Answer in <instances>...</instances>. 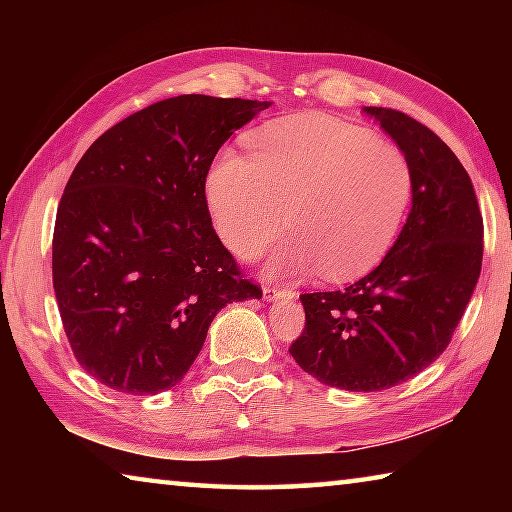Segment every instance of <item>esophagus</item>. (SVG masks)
Segmentation results:
<instances>
[{"label":"esophagus","mask_w":512,"mask_h":512,"mask_svg":"<svg viewBox=\"0 0 512 512\" xmlns=\"http://www.w3.org/2000/svg\"><path fill=\"white\" fill-rule=\"evenodd\" d=\"M264 298L271 302V300H277V298H296V293H293L291 289H284V287H277V284H266L264 287Z\"/></svg>","instance_id":"obj_1"}]
</instances>
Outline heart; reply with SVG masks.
I'll list each match as a JSON object with an SVG mask.
<instances>
[{"mask_svg":"<svg viewBox=\"0 0 512 512\" xmlns=\"http://www.w3.org/2000/svg\"><path fill=\"white\" fill-rule=\"evenodd\" d=\"M250 158L225 153L207 178V201L223 244L255 257L287 230L275 273L325 271L348 282L393 248L413 198V171L397 146L327 115L280 119L250 135Z\"/></svg>","mask_w":512,"mask_h":512,"instance_id":"b5f03b06","label":"heart"}]
</instances>
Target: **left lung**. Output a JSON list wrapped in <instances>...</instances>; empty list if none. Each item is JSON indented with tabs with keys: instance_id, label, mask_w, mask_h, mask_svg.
<instances>
[{
	"instance_id": "obj_1",
	"label": "left lung",
	"mask_w": 512,
	"mask_h": 512,
	"mask_svg": "<svg viewBox=\"0 0 512 512\" xmlns=\"http://www.w3.org/2000/svg\"><path fill=\"white\" fill-rule=\"evenodd\" d=\"M413 171L411 212L381 264L343 291L302 293L291 357L354 393L386 391L431 366L452 341L483 259V219L454 151L400 110L368 106Z\"/></svg>"
}]
</instances>
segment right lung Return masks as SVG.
<instances>
[{
  "label": "right lung",
  "mask_w": 512,
  "mask_h": 512,
  "mask_svg": "<svg viewBox=\"0 0 512 512\" xmlns=\"http://www.w3.org/2000/svg\"><path fill=\"white\" fill-rule=\"evenodd\" d=\"M268 106L180 94L121 119L76 164L51 271L74 357L103 386L167 391L225 305L262 298L212 228L205 178L223 142Z\"/></svg>",
  "instance_id": "1"
}]
</instances>
